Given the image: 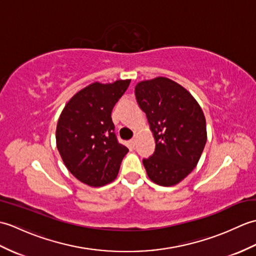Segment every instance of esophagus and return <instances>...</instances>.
<instances>
[{"label": "esophagus", "instance_id": "34e87169", "mask_svg": "<svg viewBox=\"0 0 256 256\" xmlns=\"http://www.w3.org/2000/svg\"><path fill=\"white\" fill-rule=\"evenodd\" d=\"M136 142H138V136H136V135H135V136L131 140V145L133 146V148H134L135 145H136Z\"/></svg>", "mask_w": 256, "mask_h": 256}]
</instances>
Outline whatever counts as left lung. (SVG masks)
I'll return each mask as SVG.
<instances>
[{
	"label": "left lung",
	"mask_w": 256,
	"mask_h": 256,
	"mask_svg": "<svg viewBox=\"0 0 256 256\" xmlns=\"http://www.w3.org/2000/svg\"><path fill=\"white\" fill-rule=\"evenodd\" d=\"M135 96L146 113L155 152L143 165L152 182L170 187L197 166L206 142L204 114L189 92L165 77L140 81Z\"/></svg>",
	"instance_id": "obj_1"
}]
</instances>
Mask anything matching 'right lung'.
Returning a JSON list of instances; mask_svg holds the SVG:
<instances>
[{
    "label": "right lung",
    "instance_id": "obj_1",
    "mask_svg": "<svg viewBox=\"0 0 256 256\" xmlns=\"http://www.w3.org/2000/svg\"><path fill=\"white\" fill-rule=\"evenodd\" d=\"M131 80L94 82L77 92L59 116L56 144L72 175L88 186L101 187L116 178L128 148L118 142L111 112Z\"/></svg>",
    "mask_w": 256,
    "mask_h": 256
}]
</instances>
